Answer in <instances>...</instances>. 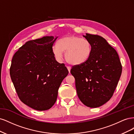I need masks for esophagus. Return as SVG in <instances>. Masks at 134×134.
Here are the masks:
<instances>
[{"label":"esophagus","instance_id":"obj_1","mask_svg":"<svg viewBox=\"0 0 134 134\" xmlns=\"http://www.w3.org/2000/svg\"><path fill=\"white\" fill-rule=\"evenodd\" d=\"M67 68H68V70H69V72H70V69H71V66H67Z\"/></svg>","mask_w":134,"mask_h":134}]
</instances>
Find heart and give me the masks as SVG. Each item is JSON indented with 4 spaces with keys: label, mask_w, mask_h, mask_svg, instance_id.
<instances>
[{
    "label": "heart",
    "mask_w": 134,
    "mask_h": 134,
    "mask_svg": "<svg viewBox=\"0 0 134 134\" xmlns=\"http://www.w3.org/2000/svg\"><path fill=\"white\" fill-rule=\"evenodd\" d=\"M63 52H65V59L69 63L80 65L87 62L90 57L92 45L87 39L69 35L60 39L58 45L52 48V54L59 61L63 60Z\"/></svg>",
    "instance_id": "1"
}]
</instances>
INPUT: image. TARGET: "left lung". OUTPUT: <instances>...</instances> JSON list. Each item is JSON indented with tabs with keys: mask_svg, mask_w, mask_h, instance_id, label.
Listing matches in <instances>:
<instances>
[{
	"mask_svg": "<svg viewBox=\"0 0 134 134\" xmlns=\"http://www.w3.org/2000/svg\"><path fill=\"white\" fill-rule=\"evenodd\" d=\"M92 52L87 62L72 66L70 72L75 80L76 93L84 105L101 106L111 99L122 72L119 55L107 41L98 35L86 34Z\"/></svg>",
	"mask_w": 134,
	"mask_h": 134,
	"instance_id": "8db88e82",
	"label": "left lung"
}]
</instances>
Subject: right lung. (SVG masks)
<instances>
[{
  "instance_id": "add662e5",
  "label": "right lung",
  "mask_w": 134,
  "mask_h": 134,
  "mask_svg": "<svg viewBox=\"0 0 134 134\" xmlns=\"http://www.w3.org/2000/svg\"><path fill=\"white\" fill-rule=\"evenodd\" d=\"M57 38L46 36L27 41L12 60L10 78L19 98L36 110L52 107L60 84L69 73L65 64L59 63L52 54Z\"/></svg>"
}]
</instances>
